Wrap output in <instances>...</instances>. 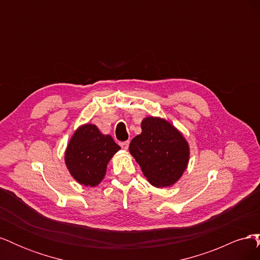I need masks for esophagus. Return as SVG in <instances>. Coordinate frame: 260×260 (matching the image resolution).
Instances as JSON below:
<instances>
[{
    "label": "esophagus",
    "instance_id": "obj_1",
    "mask_svg": "<svg viewBox=\"0 0 260 260\" xmlns=\"http://www.w3.org/2000/svg\"><path fill=\"white\" fill-rule=\"evenodd\" d=\"M120 146H121V148L123 149V151H127L128 147H129V141H127V142H121Z\"/></svg>",
    "mask_w": 260,
    "mask_h": 260
}]
</instances>
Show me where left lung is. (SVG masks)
Instances as JSON below:
<instances>
[{"mask_svg": "<svg viewBox=\"0 0 260 260\" xmlns=\"http://www.w3.org/2000/svg\"><path fill=\"white\" fill-rule=\"evenodd\" d=\"M141 128V135L131 141L130 154L152 185L171 186L187 167L190 147L186 140L169 121L159 117L144 118Z\"/></svg>", "mask_w": 260, "mask_h": 260, "instance_id": "obj_1", "label": "left lung"}]
</instances>
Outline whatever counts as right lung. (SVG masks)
<instances>
[{
  "label": "right lung",
  "mask_w": 260,
  "mask_h": 260,
  "mask_svg": "<svg viewBox=\"0 0 260 260\" xmlns=\"http://www.w3.org/2000/svg\"><path fill=\"white\" fill-rule=\"evenodd\" d=\"M120 149L109 135H103L95 124L78 128L65 152V164L78 183L96 186L104 179L107 164Z\"/></svg>",
  "instance_id": "add662e5"
}]
</instances>
